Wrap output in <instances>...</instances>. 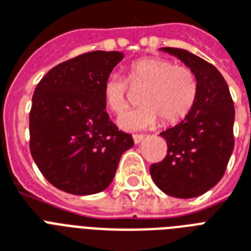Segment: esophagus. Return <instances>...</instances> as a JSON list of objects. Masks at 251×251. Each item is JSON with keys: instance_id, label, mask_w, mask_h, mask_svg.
I'll return each mask as SVG.
<instances>
[{"instance_id": "obj_1", "label": "esophagus", "mask_w": 251, "mask_h": 251, "mask_svg": "<svg viewBox=\"0 0 251 251\" xmlns=\"http://www.w3.org/2000/svg\"><path fill=\"white\" fill-rule=\"evenodd\" d=\"M133 139H134V143H141L143 139H145V135H141V134H135V135H133Z\"/></svg>"}]
</instances>
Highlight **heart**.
Listing matches in <instances>:
<instances>
[{
	"label": "heart",
	"instance_id": "1",
	"mask_svg": "<svg viewBox=\"0 0 251 251\" xmlns=\"http://www.w3.org/2000/svg\"><path fill=\"white\" fill-rule=\"evenodd\" d=\"M127 82L133 87H146L141 95L143 104L120 120L126 130L149 129L160 118L169 125L179 122L190 113L198 96V79L190 68L163 57H145L129 65L127 80L117 74L104 80V101L116 116L129 106Z\"/></svg>",
	"mask_w": 251,
	"mask_h": 251
}]
</instances>
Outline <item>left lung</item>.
Listing matches in <instances>:
<instances>
[{
    "mask_svg": "<svg viewBox=\"0 0 251 251\" xmlns=\"http://www.w3.org/2000/svg\"><path fill=\"white\" fill-rule=\"evenodd\" d=\"M190 68L198 79L193 109L178 125L160 133L168 151L150 167L156 186L176 198H194L222 179L234 147V105L229 88L214 65L178 48H161Z\"/></svg>",
    "mask_w": 251,
    "mask_h": 251,
    "instance_id": "8db88e82",
    "label": "left lung"
}]
</instances>
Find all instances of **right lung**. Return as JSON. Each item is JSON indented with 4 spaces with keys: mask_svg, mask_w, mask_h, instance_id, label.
Masks as SVG:
<instances>
[{
    "mask_svg": "<svg viewBox=\"0 0 251 251\" xmlns=\"http://www.w3.org/2000/svg\"><path fill=\"white\" fill-rule=\"evenodd\" d=\"M121 52L83 53L50 69L29 112V151L53 186L75 195L109 186L133 137L109 120L102 84Z\"/></svg>",
    "mask_w": 251,
    "mask_h": 251,
    "instance_id": "right-lung-1",
    "label": "right lung"
}]
</instances>
